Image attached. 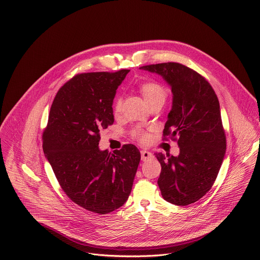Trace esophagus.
Wrapping results in <instances>:
<instances>
[{"mask_svg":"<svg viewBox=\"0 0 260 260\" xmlns=\"http://www.w3.org/2000/svg\"><path fill=\"white\" fill-rule=\"evenodd\" d=\"M151 157H152V153L151 152L147 151V150H142L141 151V158H142L143 161H146L148 159H150Z\"/></svg>","mask_w":260,"mask_h":260,"instance_id":"obj_1","label":"esophagus"}]
</instances>
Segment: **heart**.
Listing matches in <instances>:
<instances>
[{
    "label": "heart",
    "mask_w": 260,
    "mask_h": 260,
    "mask_svg": "<svg viewBox=\"0 0 260 260\" xmlns=\"http://www.w3.org/2000/svg\"><path fill=\"white\" fill-rule=\"evenodd\" d=\"M139 89L146 101L147 104H149L156 100H166L167 98V91L166 89L156 82H144L139 86ZM121 107H122V101L119 96H116L112 103V111L114 115H117L121 112ZM132 135L134 138L141 142H145L148 139V133L143 131L140 127L135 128L132 132Z\"/></svg>",
    "instance_id": "heart-1"
}]
</instances>
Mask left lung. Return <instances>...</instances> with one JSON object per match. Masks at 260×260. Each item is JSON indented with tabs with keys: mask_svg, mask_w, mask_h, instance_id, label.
Here are the masks:
<instances>
[{
	"mask_svg": "<svg viewBox=\"0 0 260 260\" xmlns=\"http://www.w3.org/2000/svg\"><path fill=\"white\" fill-rule=\"evenodd\" d=\"M170 84L173 106L164 129L180 147L178 156L155 153L161 165L157 181L162 198L177 206L202 199L213 186L226 149L218 98L194 70L179 62L143 66Z\"/></svg>",
	"mask_w": 260,
	"mask_h": 260,
	"instance_id": "8db88e82",
	"label": "left lung"
}]
</instances>
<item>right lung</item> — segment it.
Returning a JSON list of instances; mask_svg holds the SVG:
<instances>
[{
	"mask_svg": "<svg viewBox=\"0 0 260 260\" xmlns=\"http://www.w3.org/2000/svg\"><path fill=\"white\" fill-rule=\"evenodd\" d=\"M128 72L74 76L58 89L42 135L44 153L63 192L102 215L126 202L141 159L133 144L113 153L99 149L100 132L114 122L113 99Z\"/></svg>",
	"mask_w": 260,
	"mask_h": 260,
	"instance_id": "1",
	"label": "right lung"
}]
</instances>
